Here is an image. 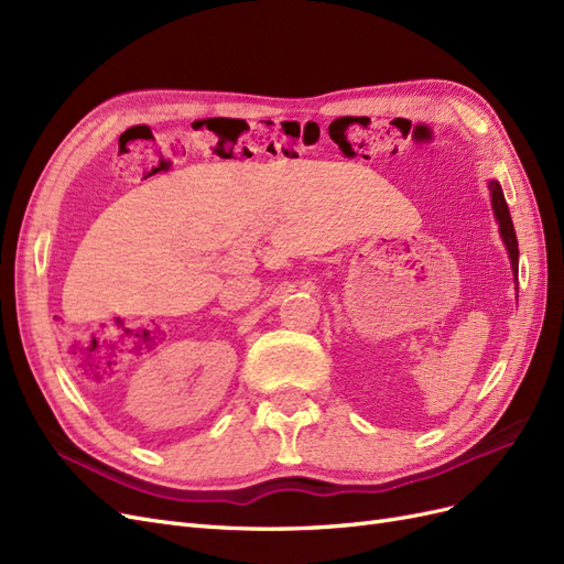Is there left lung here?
Masks as SVG:
<instances>
[{
    "label": "left lung",
    "instance_id": "1",
    "mask_svg": "<svg viewBox=\"0 0 564 564\" xmlns=\"http://www.w3.org/2000/svg\"><path fill=\"white\" fill-rule=\"evenodd\" d=\"M489 193H491V209H494V216H497L499 220V230H501V237H503V245L508 249V256H510V265H513V272H516V280H518V237H516V228H513V218H510V212H508V204H506V197H503V191L499 181H489Z\"/></svg>",
    "mask_w": 564,
    "mask_h": 564
}]
</instances>
